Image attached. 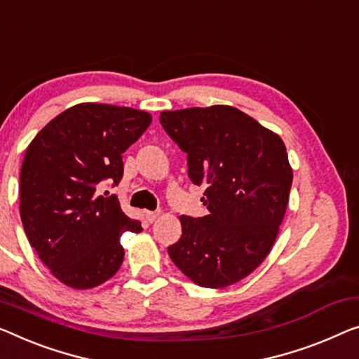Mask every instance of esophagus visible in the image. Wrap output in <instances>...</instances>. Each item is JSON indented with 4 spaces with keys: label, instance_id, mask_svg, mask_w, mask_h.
<instances>
[{
    "label": "esophagus",
    "instance_id": "obj_1",
    "mask_svg": "<svg viewBox=\"0 0 359 359\" xmlns=\"http://www.w3.org/2000/svg\"><path fill=\"white\" fill-rule=\"evenodd\" d=\"M158 216H159V211H147V212H145V217H147V221H148L149 224L156 221Z\"/></svg>",
    "mask_w": 359,
    "mask_h": 359
}]
</instances>
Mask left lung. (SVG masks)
<instances>
[{"label": "left lung", "instance_id": "1", "mask_svg": "<svg viewBox=\"0 0 359 359\" xmlns=\"http://www.w3.org/2000/svg\"><path fill=\"white\" fill-rule=\"evenodd\" d=\"M210 214L182 216L169 258L201 287L222 288L263 263L287 210L293 172L282 138L232 106L163 111Z\"/></svg>", "mask_w": 359, "mask_h": 359}]
</instances>
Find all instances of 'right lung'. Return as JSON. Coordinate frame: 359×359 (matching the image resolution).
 <instances>
[{
    "label": "right lung",
    "instance_id": "1",
    "mask_svg": "<svg viewBox=\"0 0 359 359\" xmlns=\"http://www.w3.org/2000/svg\"><path fill=\"white\" fill-rule=\"evenodd\" d=\"M151 124V116L124 106L82 103L61 112L27 148L20 169V219L27 238L51 274L83 290L116 274L122 233L142 232L116 195L122 153Z\"/></svg>",
    "mask_w": 359,
    "mask_h": 359
}]
</instances>
